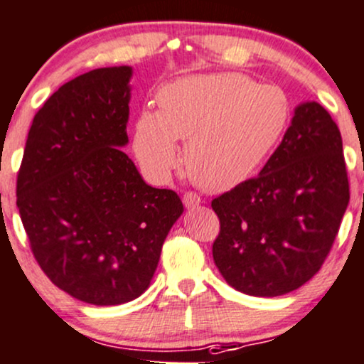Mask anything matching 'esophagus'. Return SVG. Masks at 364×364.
I'll return each mask as SVG.
<instances>
[{"instance_id": "34e87169", "label": "esophagus", "mask_w": 364, "mask_h": 364, "mask_svg": "<svg viewBox=\"0 0 364 364\" xmlns=\"http://www.w3.org/2000/svg\"><path fill=\"white\" fill-rule=\"evenodd\" d=\"M182 201H183V206H186L187 210H193V208H196V206H199V203H201V199H199L198 194H194V193H186V194H183Z\"/></svg>"}]
</instances>
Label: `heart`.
Returning a JSON list of instances; mask_svg holds the SVG:
<instances>
[{
  "label": "heart",
  "mask_w": 364,
  "mask_h": 364,
  "mask_svg": "<svg viewBox=\"0 0 364 364\" xmlns=\"http://www.w3.org/2000/svg\"><path fill=\"white\" fill-rule=\"evenodd\" d=\"M159 111L146 107L134 128V151L152 181L166 182L183 163L206 191L248 181L265 161L290 121V100L272 85L241 73L186 76L158 93Z\"/></svg>",
  "instance_id": "heart-1"
}]
</instances>
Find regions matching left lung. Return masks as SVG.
Masks as SVG:
<instances>
[{
	"label": "left lung",
	"mask_w": 364,
	"mask_h": 364,
	"mask_svg": "<svg viewBox=\"0 0 364 364\" xmlns=\"http://www.w3.org/2000/svg\"><path fill=\"white\" fill-rule=\"evenodd\" d=\"M347 205L338 127L321 104H299L259 177L212 201L220 218L215 265L246 295L296 290L321 269Z\"/></svg>",
	"instance_id": "left-lung-1"
}]
</instances>
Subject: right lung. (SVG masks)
I'll return each instance as SVG.
<instances>
[{"label":"right lung","instance_id":"obj_1","mask_svg":"<svg viewBox=\"0 0 364 364\" xmlns=\"http://www.w3.org/2000/svg\"><path fill=\"white\" fill-rule=\"evenodd\" d=\"M130 65L93 69L43 104L27 135L17 208L40 267L93 306H119L149 288L181 198L142 178L123 152Z\"/></svg>","mask_w":364,"mask_h":364}]
</instances>
